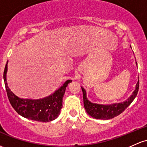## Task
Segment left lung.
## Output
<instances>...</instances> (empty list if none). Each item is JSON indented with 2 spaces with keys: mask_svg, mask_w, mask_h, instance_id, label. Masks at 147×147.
Returning a JSON list of instances; mask_svg holds the SVG:
<instances>
[{
  "mask_svg": "<svg viewBox=\"0 0 147 147\" xmlns=\"http://www.w3.org/2000/svg\"><path fill=\"white\" fill-rule=\"evenodd\" d=\"M139 81H138L133 95L126 101L121 103H118V104L110 105H98L91 102L87 99L86 91L84 88L82 87V92H83L84 106L86 109V112L93 118L104 119V120L114 118L117 116H119L131 104V102L137 96L138 90H139Z\"/></svg>",
  "mask_w": 147,
  "mask_h": 147,
  "instance_id": "8db88e82",
  "label": "left lung"
}]
</instances>
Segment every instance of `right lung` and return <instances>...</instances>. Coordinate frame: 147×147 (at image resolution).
Here are the masks:
<instances>
[{
  "label": "right lung",
  "instance_id": "right-lung-1",
  "mask_svg": "<svg viewBox=\"0 0 147 147\" xmlns=\"http://www.w3.org/2000/svg\"><path fill=\"white\" fill-rule=\"evenodd\" d=\"M7 63L5 67L3 78L7 97L12 107L19 114L25 118L36 121L49 122L56 119L63 107V98L66 86L72 80H67L55 93L40 100L22 99L14 94L6 82Z\"/></svg>",
  "mask_w": 147,
  "mask_h": 147
}]
</instances>
